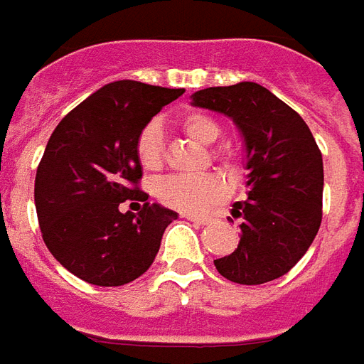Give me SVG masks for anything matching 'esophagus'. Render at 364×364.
<instances>
[{"label": "esophagus", "mask_w": 364, "mask_h": 364, "mask_svg": "<svg viewBox=\"0 0 364 364\" xmlns=\"http://www.w3.org/2000/svg\"><path fill=\"white\" fill-rule=\"evenodd\" d=\"M186 219H188V221L198 223V225H209V223L213 221L211 217H193V215H186Z\"/></svg>", "instance_id": "1"}]
</instances>
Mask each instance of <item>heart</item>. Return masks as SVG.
Here are the masks:
<instances>
[{
    "label": "heart",
    "mask_w": 364,
    "mask_h": 364,
    "mask_svg": "<svg viewBox=\"0 0 364 364\" xmlns=\"http://www.w3.org/2000/svg\"><path fill=\"white\" fill-rule=\"evenodd\" d=\"M180 127L190 139L211 145L219 139L221 126L213 116L203 112H188L182 116ZM135 156L143 171L156 172L163 166V129L156 122H149L135 139ZM215 161L223 163L227 168H235L238 163L237 149L223 145L211 151ZM229 192L227 180L219 174H200V176H174L156 186V198L166 208L176 209L180 213H200L205 211L215 201L225 198Z\"/></svg>",
    "instance_id": "obj_1"
}]
</instances>
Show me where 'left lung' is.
<instances>
[{
  "label": "left lung",
  "instance_id": "obj_1",
  "mask_svg": "<svg viewBox=\"0 0 364 364\" xmlns=\"http://www.w3.org/2000/svg\"><path fill=\"white\" fill-rule=\"evenodd\" d=\"M192 105L229 116L244 137L248 200L237 201L238 248L215 267L232 283L262 285L285 275L306 254L322 223V153L306 122L252 81L209 87Z\"/></svg>",
  "mask_w": 364,
  "mask_h": 364
}]
</instances>
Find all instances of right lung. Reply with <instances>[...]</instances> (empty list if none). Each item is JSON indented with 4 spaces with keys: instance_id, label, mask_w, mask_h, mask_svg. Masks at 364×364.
Segmentation results:
<instances>
[{
    "instance_id": "add662e5",
    "label": "right lung",
    "mask_w": 364,
    "mask_h": 364,
    "mask_svg": "<svg viewBox=\"0 0 364 364\" xmlns=\"http://www.w3.org/2000/svg\"><path fill=\"white\" fill-rule=\"evenodd\" d=\"M184 89L114 81L63 118L48 139L34 180V205L48 250L68 272L98 287L137 279L155 259L178 213L139 190L135 139ZM126 199L143 200L135 215Z\"/></svg>"
}]
</instances>
